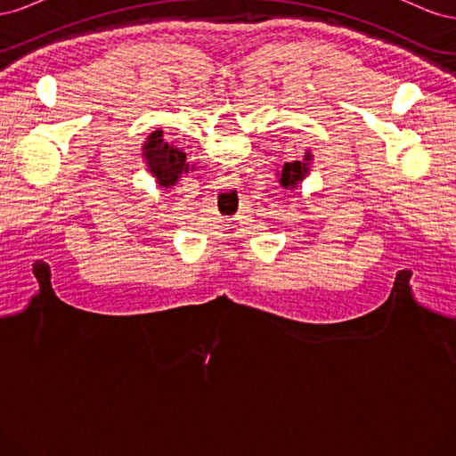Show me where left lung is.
<instances>
[{
    "label": "left lung",
    "instance_id": "8db88e82",
    "mask_svg": "<svg viewBox=\"0 0 456 456\" xmlns=\"http://www.w3.org/2000/svg\"><path fill=\"white\" fill-rule=\"evenodd\" d=\"M312 165H314V154L310 150H306L302 158H293L291 161H285L281 167H278V171H275L280 186L289 191L297 190L310 176Z\"/></svg>",
    "mask_w": 456,
    "mask_h": 456
}]
</instances>
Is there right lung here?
Returning a JSON list of instances; mask_svg holds the SVG:
<instances>
[{
  "label": "right lung",
  "instance_id": "right-lung-1",
  "mask_svg": "<svg viewBox=\"0 0 456 456\" xmlns=\"http://www.w3.org/2000/svg\"><path fill=\"white\" fill-rule=\"evenodd\" d=\"M141 156L148 173L156 178L158 186L163 190L173 188L183 175L196 169V163H188L184 150L165 142L163 131H154L146 136Z\"/></svg>",
  "mask_w": 456,
  "mask_h": 456
}]
</instances>
